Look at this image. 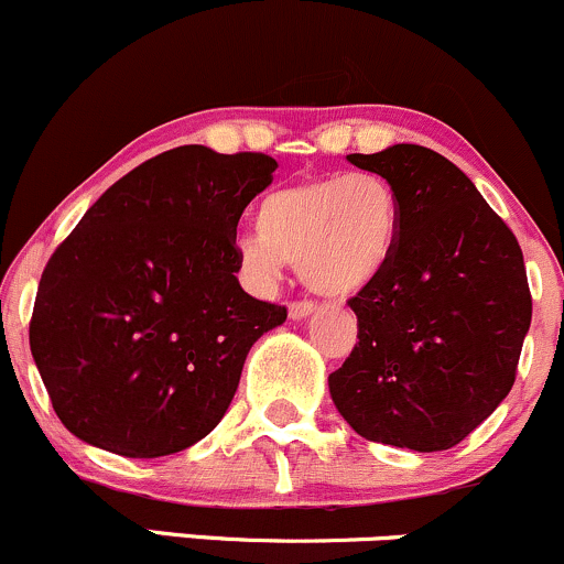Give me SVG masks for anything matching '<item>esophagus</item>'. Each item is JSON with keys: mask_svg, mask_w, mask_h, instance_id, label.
<instances>
[{"mask_svg": "<svg viewBox=\"0 0 564 564\" xmlns=\"http://www.w3.org/2000/svg\"><path fill=\"white\" fill-rule=\"evenodd\" d=\"M313 310H315V304L310 302V300H300V302H291V304H289V315H291V318H294V321L307 318V315L313 313Z\"/></svg>", "mask_w": 564, "mask_h": 564, "instance_id": "esophagus-1", "label": "esophagus"}]
</instances>
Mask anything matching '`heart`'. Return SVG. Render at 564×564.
Listing matches in <instances>:
<instances>
[{
  "mask_svg": "<svg viewBox=\"0 0 564 564\" xmlns=\"http://www.w3.org/2000/svg\"><path fill=\"white\" fill-rule=\"evenodd\" d=\"M254 223L257 236L238 243V257L257 281L273 283L289 262L318 294L347 296L390 264L400 196L377 172L332 174L270 191Z\"/></svg>",
  "mask_w": 564,
  "mask_h": 564,
  "instance_id": "b5f03b06",
  "label": "heart"
}]
</instances>
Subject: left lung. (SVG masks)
<instances>
[{
    "label": "left lung",
    "instance_id": "8db88e82",
    "mask_svg": "<svg viewBox=\"0 0 564 564\" xmlns=\"http://www.w3.org/2000/svg\"><path fill=\"white\" fill-rule=\"evenodd\" d=\"M400 196L390 264L349 307L358 341L328 390L371 443L448 451L507 398L533 315L525 260L471 180L422 145L349 153Z\"/></svg>",
    "mask_w": 564,
    "mask_h": 564
}]
</instances>
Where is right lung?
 <instances>
[{
  "instance_id": "obj_1",
  "label": "right lung",
  "mask_w": 564,
  "mask_h": 564,
  "mask_svg": "<svg viewBox=\"0 0 564 564\" xmlns=\"http://www.w3.org/2000/svg\"><path fill=\"white\" fill-rule=\"evenodd\" d=\"M275 166L264 153L172 148L108 187L53 251L29 341L68 432L156 458L219 424L251 345L286 321L236 278L238 219Z\"/></svg>"
}]
</instances>
